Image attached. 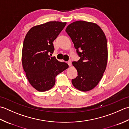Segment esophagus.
Wrapping results in <instances>:
<instances>
[{"label":"esophagus","instance_id":"obj_1","mask_svg":"<svg viewBox=\"0 0 129 129\" xmlns=\"http://www.w3.org/2000/svg\"><path fill=\"white\" fill-rule=\"evenodd\" d=\"M67 63H68V66H70V67H71V64H72V62H71V60H69V61H68L67 62Z\"/></svg>","mask_w":129,"mask_h":129}]
</instances>
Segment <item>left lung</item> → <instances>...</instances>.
Segmentation results:
<instances>
[{"label": "left lung", "mask_w": 129, "mask_h": 129, "mask_svg": "<svg viewBox=\"0 0 129 129\" xmlns=\"http://www.w3.org/2000/svg\"><path fill=\"white\" fill-rule=\"evenodd\" d=\"M66 31L80 57L77 62H72L78 72L77 77L72 80V85L80 91L91 90L98 85L106 68L108 52L106 36L96 23L83 20L69 24Z\"/></svg>", "instance_id": "left-lung-1"}]
</instances>
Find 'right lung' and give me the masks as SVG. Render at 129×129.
<instances>
[{
    "mask_svg": "<svg viewBox=\"0 0 129 129\" xmlns=\"http://www.w3.org/2000/svg\"><path fill=\"white\" fill-rule=\"evenodd\" d=\"M66 25V22H49L30 28L25 37L22 55L23 67L29 82L38 91L52 88L57 75L68 68L66 63L49 55L53 53V42Z\"/></svg>",
    "mask_w": 129,
    "mask_h": 129,
    "instance_id": "right-lung-1",
    "label": "right lung"
}]
</instances>
